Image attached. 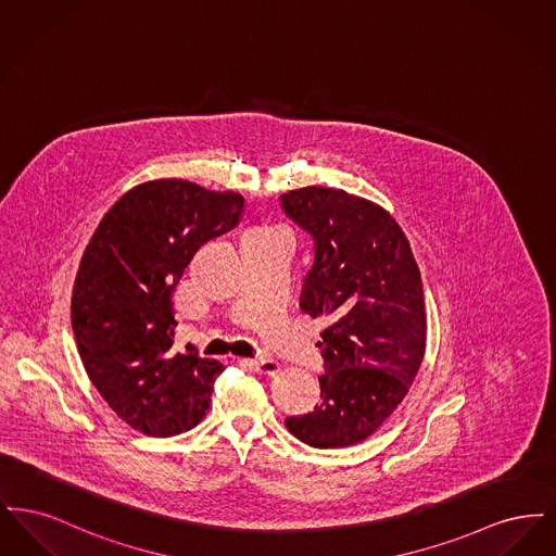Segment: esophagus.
<instances>
[{
  "label": "esophagus",
  "mask_w": 556,
  "mask_h": 556,
  "mask_svg": "<svg viewBox=\"0 0 556 556\" xmlns=\"http://www.w3.org/2000/svg\"><path fill=\"white\" fill-rule=\"evenodd\" d=\"M248 365L263 375H277L279 372V363L273 358H256V361H248Z\"/></svg>",
  "instance_id": "1"
}]
</instances>
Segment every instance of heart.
I'll list each match as a JSON object with an SVG mask.
<instances>
[{"instance_id": "b5f03b06", "label": "heart", "mask_w": 556, "mask_h": 556, "mask_svg": "<svg viewBox=\"0 0 556 556\" xmlns=\"http://www.w3.org/2000/svg\"><path fill=\"white\" fill-rule=\"evenodd\" d=\"M279 229H254V233H275Z\"/></svg>"}]
</instances>
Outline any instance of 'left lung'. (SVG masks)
Instances as JSON below:
<instances>
[{
  "instance_id": "8db88e82",
  "label": "left lung",
  "mask_w": 556,
  "mask_h": 556,
  "mask_svg": "<svg viewBox=\"0 0 556 556\" xmlns=\"http://www.w3.org/2000/svg\"><path fill=\"white\" fill-rule=\"evenodd\" d=\"M279 204L315 241L300 308L327 323L317 344L320 400L286 425L313 448H344L396 410L424 363L421 273L400 225L372 202L313 186L283 193Z\"/></svg>"
}]
</instances>
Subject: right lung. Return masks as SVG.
Instances as JSON below:
<instances>
[{
  "label": "right lung",
  "mask_w": 556,
  "mask_h": 556,
  "mask_svg": "<svg viewBox=\"0 0 556 556\" xmlns=\"http://www.w3.org/2000/svg\"><path fill=\"white\" fill-rule=\"evenodd\" d=\"M243 198L160 179L125 193L80 261L71 318L83 367L132 429L168 438L195 427L225 367L173 348L177 288L193 254L229 233Z\"/></svg>",
  "instance_id": "obj_1"
}]
</instances>
